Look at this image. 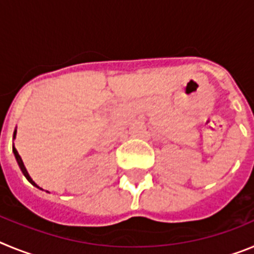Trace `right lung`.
<instances>
[{"instance_id": "right-lung-1", "label": "right lung", "mask_w": 254, "mask_h": 254, "mask_svg": "<svg viewBox=\"0 0 254 254\" xmlns=\"http://www.w3.org/2000/svg\"><path fill=\"white\" fill-rule=\"evenodd\" d=\"M15 136H16V129H15V132H13V138H15ZM12 151H13V155H15V158H16V161H17V164H19V167H20V169H21L22 174L25 176V178L28 179V181L30 182V183H31V185H33V186H35V187L39 188V190H43V188H40L39 186H38L37 183H35V182L30 178V176H29V173H28V170H26L25 165H24V163H22L21 158H20L19 152H17V150L15 149V147H13V146H12Z\"/></svg>"}]
</instances>
